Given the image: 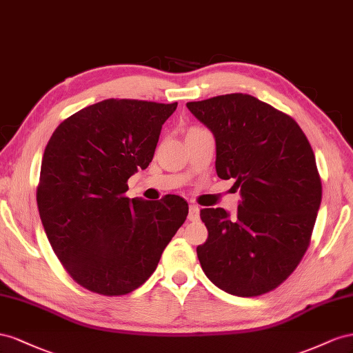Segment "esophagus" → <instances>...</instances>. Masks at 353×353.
Returning a JSON list of instances; mask_svg holds the SVG:
<instances>
[{
    "label": "esophagus",
    "instance_id": "obj_1",
    "mask_svg": "<svg viewBox=\"0 0 353 353\" xmlns=\"http://www.w3.org/2000/svg\"><path fill=\"white\" fill-rule=\"evenodd\" d=\"M188 219L190 221H195L199 219V207L195 205V204H190L189 205V214H188Z\"/></svg>",
    "mask_w": 353,
    "mask_h": 353
}]
</instances>
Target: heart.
Instances as JSON below:
<instances>
[{
  "label": "heart",
  "instance_id": "heart-1",
  "mask_svg": "<svg viewBox=\"0 0 353 353\" xmlns=\"http://www.w3.org/2000/svg\"><path fill=\"white\" fill-rule=\"evenodd\" d=\"M195 128H196V127H195Z\"/></svg>",
  "mask_w": 353,
  "mask_h": 353
}]
</instances>
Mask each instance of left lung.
<instances>
[{
	"label": "left lung",
	"mask_w": 353,
	"mask_h": 353,
	"mask_svg": "<svg viewBox=\"0 0 353 353\" xmlns=\"http://www.w3.org/2000/svg\"><path fill=\"white\" fill-rule=\"evenodd\" d=\"M216 139V171L235 179V217L203 208L208 238L196 247L207 278L220 290L256 297L293 274L310 243L322 186L314 150L290 115L243 93L186 103Z\"/></svg>",
	"instance_id": "8db88e82"
}]
</instances>
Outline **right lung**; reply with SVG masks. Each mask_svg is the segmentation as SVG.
<instances>
[{"label":"right lung","instance_id":"right-lung-1","mask_svg":"<svg viewBox=\"0 0 353 353\" xmlns=\"http://www.w3.org/2000/svg\"><path fill=\"white\" fill-rule=\"evenodd\" d=\"M174 103L108 99L66 118L46 146L37 204L60 263L75 283L124 296L154 274L185 223L177 195L130 199L127 180L154 158Z\"/></svg>","mask_w":353,"mask_h":353}]
</instances>
